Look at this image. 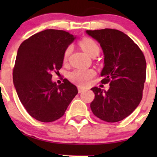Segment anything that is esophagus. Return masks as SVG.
Segmentation results:
<instances>
[{"mask_svg":"<svg viewBox=\"0 0 157 157\" xmlns=\"http://www.w3.org/2000/svg\"><path fill=\"white\" fill-rule=\"evenodd\" d=\"M78 92H79V93H83V92H84L85 90V89L83 88V87H82V86H78Z\"/></svg>","mask_w":157,"mask_h":157,"instance_id":"obj_1","label":"esophagus"}]
</instances>
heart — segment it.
<instances>
[{"label": "heart", "instance_id": "1", "mask_svg": "<svg viewBox=\"0 0 157 157\" xmlns=\"http://www.w3.org/2000/svg\"><path fill=\"white\" fill-rule=\"evenodd\" d=\"M80 45L90 56L93 57L99 55L100 48L97 42L93 39L84 38L80 42ZM71 50L72 48L71 45L65 49L64 53V61H67ZM95 74L96 72L93 69H77L69 73L68 78L71 82L76 84L80 86H87Z\"/></svg>", "mask_w": 157, "mask_h": 157}]
</instances>
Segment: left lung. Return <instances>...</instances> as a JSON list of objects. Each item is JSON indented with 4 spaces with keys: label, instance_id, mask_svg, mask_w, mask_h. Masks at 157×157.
I'll list each match as a JSON object with an SVG mask.
<instances>
[{
    "label": "left lung",
    "instance_id": "1",
    "mask_svg": "<svg viewBox=\"0 0 157 157\" xmlns=\"http://www.w3.org/2000/svg\"><path fill=\"white\" fill-rule=\"evenodd\" d=\"M100 43L104 53L102 84L109 83L107 91L93 87L95 99L92 112L107 122H117L131 115L143 96L146 80L145 57L138 45L122 32L104 29L86 30Z\"/></svg>",
    "mask_w": 157,
    "mask_h": 157
}]
</instances>
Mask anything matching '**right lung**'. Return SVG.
Here are the masks:
<instances>
[{"label": "right lung", "mask_w": 157, "mask_h": 157, "mask_svg": "<svg viewBox=\"0 0 157 157\" xmlns=\"http://www.w3.org/2000/svg\"><path fill=\"white\" fill-rule=\"evenodd\" d=\"M74 39L64 30L46 29L30 36L19 47L13 84L21 103L38 121L59 119L78 93L67 79L60 85L52 81V73L62 67L64 51Z\"/></svg>", "instance_id": "right-lung-1"}]
</instances>
